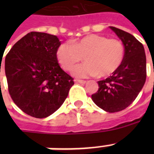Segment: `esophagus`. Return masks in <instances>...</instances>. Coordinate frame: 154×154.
Returning <instances> with one entry per match:
<instances>
[{
    "label": "esophagus",
    "instance_id": "esophagus-1",
    "mask_svg": "<svg viewBox=\"0 0 154 154\" xmlns=\"http://www.w3.org/2000/svg\"><path fill=\"white\" fill-rule=\"evenodd\" d=\"M76 82L80 83V84H85L86 81H84V80H76Z\"/></svg>",
    "mask_w": 154,
    "mask_h": 154
}]
</instances>
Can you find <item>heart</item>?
Wrapping results in <instances>:
<instances>
[{"instance_id": "obj_1", "label": "heart", "mask_w": 154, "mask_h": 154, "mask_svg": "<svg viewBox=\"0 0 154 154\" xmlns=\"http://www.w3.org/2000/svg\"><path fill=\"white\" fill-rule=\"evenodd\" d=\"M125 48L122 41L105 36L89 34L68 43H61L56 50V57L65 71H71L77 63L72 73L79 77L99 76L108 77L116 72L122 65Z\"/></svg>"}]
</instances>
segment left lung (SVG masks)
Returning a JSON list of instances; mask_svg holds the SVG:
<instances>
[{"mask_svg": "<svg viewBox=\"0 0 154 154\" xmlns=\"http://www.w3.org/2000/svg\"><path fill=\"white\" fill-rule=\"evenodd\" d=\"M110 29L124 44V60L111 76L97 82L98 90L92 95V100L106 112H116L131 105L143 88L146 57L143 45L133 35L112 26Z\"/></svg>", "mask_w": 154, "mask_h": 154, "instance_id": "1", "label": "left lung"}]
</instances>
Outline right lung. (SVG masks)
I'll return each mask as SVG.
<instances>
[{
    "label": "right lung",
    "instance_id": "1",
    "mask_svg": "<svg viewBox=\"0 0 154 154\" xmlns=\"http://www.w3.org/2000/svg\"><path fill=\"white\" fill-rule=\"evenodd\" d=\"M57 36L31 32L16 43L5 57V71L11 98L26 114L44 118L57 111L74 85L60 67Z\"/></svg>",
    "mask_w": 154,
    "mask_h": 154
}]
</instances>
